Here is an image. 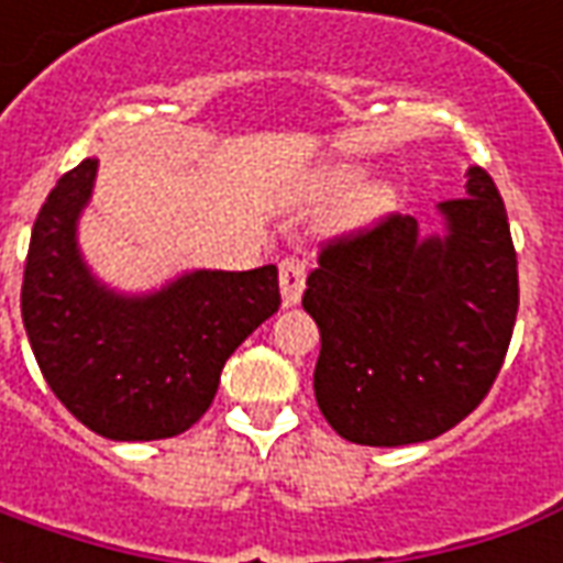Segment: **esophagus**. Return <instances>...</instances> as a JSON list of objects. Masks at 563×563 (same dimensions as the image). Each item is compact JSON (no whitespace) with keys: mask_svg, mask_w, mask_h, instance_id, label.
<instances>
[{"mask_svg":"<svg viewBox=\"0 0 563 563\" xmlns=\"http://www.w3.org/2000/svg\"><path fill=\"white\" fill-rule=\"evenodd\" d=\"M305 265L298 258H283L280 262V298L283 307H295L305 292Z\"/></svg>","mask_w":563,"mask_h":563,"instance_id":"34e87169","label":"esophagus"}]
</instances>
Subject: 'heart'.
Returning <instances> with one entry per match:
<instances>
[{
    "mask_svg": "<svg viewBox=\"0 0 563 563\" xmlns=\"http://www.w3.org/2000/svg\"><path fill=\"white\" fill-rule=\"evenodd\" d=\"M367 165L365 162L343 159L334 165H325L317 172L310 192L317 198L343 196L334 213V229L338 232H358L377 222L395 201V189L386 180H371L365 184Z\"/></svg>",
    "mask_w": 563,
    "mask_h": 563,
    "instance_id": "obj_1",
    "label": "heart"
}]
</instances>
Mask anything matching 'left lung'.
Listing matches in <instances>:
<instances>
[{
	"label": "left lung",
	"mask_w": 563,
	"mask_h": 563,
	"mask_svg": "<svg viewBox=\"0 0 563 563\" xmlns=\"http://www.w3.org/2000/svg\"><path fill=\"white\" fill-rule=\"evenodd\" d=\"M440 232L391 217L319 256L301 298L322 334L313 391L350 443L407 446L459 424L504 365L519 271L495 180L467 168Z\"/></svg>",
	"instance_id": "1"
}]
</instances>
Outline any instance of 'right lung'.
Returning <instances> with one entry per match:
<instances>
[{"label":"right lung","instance_id":"right-lung-1","mask_svg":"<svg viewBox=\"0 0 563 563\" xmlns=\"http://www.w3.org/2000/svg\"><path fill=\"white\" fill-rule=\"evenodd\" d=\"M99 159L63 174L32 225L20 310L68 413L108 440H165L196 424L225 358L280 307L277 268L180 271L147 292L104 283L78 225Z\"/></svg>","mask_w":563,"mask_h":563}]
</instances>
